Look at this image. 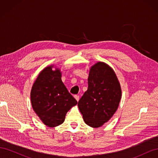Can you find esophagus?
Instances as JSON below:
<instances>
[{"label": "esophagus", "instance_id": "obj_1", "mask_svg": "<svg viewBox=\"0 0 158 158\" xmlns=\"http://www.w3.org/2000/svg\"><path fill=\"white\" fill-rule=\"evenodd\" d=\"M74 98L76 99V101L77 102H78L79 101V99H80V97H79V95H74Z\"/></svg>", "mask_w": 158, "mask_h": 158}]
</instances>
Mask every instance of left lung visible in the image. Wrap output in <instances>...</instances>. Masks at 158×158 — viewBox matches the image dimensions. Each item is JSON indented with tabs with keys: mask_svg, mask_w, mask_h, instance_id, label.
<instances>
[{
	"mask_svg": "<svg viewBox=\"0 0 158 158\" xmlns=\"http://www.w3.org/2000/svg\"><path fill=\"white\" fill-rule=\"evenodd\" d=\"M88 83V90L78 106L85 124L98 128L116 112L121 98V85L112 68L103 62L91 67Z\"/></svg>",
	"mask_w": 158,
	"mask_h": 158,
	"instance_id": "left-lung-1",
	"label": "left lung"
}]
</instances>
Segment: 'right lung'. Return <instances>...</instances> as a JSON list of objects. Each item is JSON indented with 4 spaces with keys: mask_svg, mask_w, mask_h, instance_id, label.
Wrapping results in <instances>:
<instances>
[{
    "mask_svg": "<svg viewBox=\"0 0 158 158\" xmlns=\"http://www.w3.org/2000/svg\"><path fill=\"white\" fill-rule=\"evenodd\" d=\"M49 66L38 75L30 94L33 111L45 125L55 127L64 121L66 114L77 104L61 80L60 70Z\"/></svg>",
    "mask_w": 158,
    "mask_h": 158,
    "instance_id": "1",
    "label": "right lung"
}]
</instances>
